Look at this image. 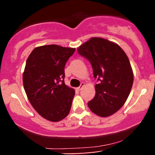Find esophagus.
I'll use <instances>...</instances> for the list:
<instances>
[{"mask_svg":"<svg viewBox=\"0 0 155 155\" xmlns=\"http://www.w3.org/2000/svg\"><path fill=\"white\" fill-rule=\"evenodd\" d=\"M84 85H85L84 83H81V85H80L79 87L76 88V90H77V91H80V90L83 88V87H84Z\"/></svg>","mask_w":155,"mask_h":155,"instance_id":"34e87169","label":"esophagus"}]
</instances>
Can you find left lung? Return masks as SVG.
Segmentation results:
<instances>
[{"label": "left lung", "instance_id": "left-lung-1", "mask_svg": "<svg viewBox=\"0 0 155 155\" xmlns=\"http://www.w3.org/2000/svg\"><path fill=\"white\" fill-rule=\"evenodd\" d=\"M77 50L89 60L94 77L100 81L89 108L99 117L111 116L124 104L133 86V72L127 54L117 44L99 37L90 38Z\"/></svg>", "mask_w": 155, "mask_h": 155}]
</instances>
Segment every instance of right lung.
Returning <instances> with one entry per match:
<instances>
[{
  "instance_id": "add662e5",
  "label": "right lung",
  "mask_w": 155,
  "mask_h": 155,
  "mask_svg": "<svg viewBox=\"0 0 155 155\" xmlns=\"http://www.w3.org/2000/svg\"><path fill=\"white\" fill-rule=\"evenodd\" d=\"M75 48L56 44L35 47L23 72V86L32 106L42 117L59 122L68 115L75 95L64 82L65 63Z\"/></svg>"
}]
</instances>
